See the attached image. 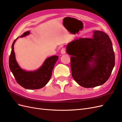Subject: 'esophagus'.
<instances>
[{"label": "esophagus", "instance_id": "34e87169", "mask_svg": "<svg viewBox=\"0 0 122 122\" xmlns=\"http://www.w3.org/2000/svg\"><path fill=\"white\" fill-rule=\"evenodd\" d=\"M61 53L62 54H64L66 53V48L65 47L62 48L61 49Z\"/></svg>", "mask_w": 122, "mask_h": 122}]
</instances>
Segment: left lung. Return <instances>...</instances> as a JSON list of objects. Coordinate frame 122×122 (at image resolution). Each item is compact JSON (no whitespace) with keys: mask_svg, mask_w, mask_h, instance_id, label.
<instances>
[{"mask_svg":"<svg viewBox=\"0 0 122 122\" xmlns=\"http://www.w3.org/2000/svg\"><path fill=\"white\" fill-rule=\"evenodd\" d=\"M93 33V38L76 39L67 47V53L72 55V76L85 88L104 84L115 65L114 52L109 36L102 31Z\"/></svg>","mask_w":122,"mask_h":122,"instance_id":"1","label":"left lung"}]
</instances>
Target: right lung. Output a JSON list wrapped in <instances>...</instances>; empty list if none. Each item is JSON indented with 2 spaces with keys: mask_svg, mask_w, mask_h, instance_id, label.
Wrapping results in <instances>:
<instances>
[{
  "mask_svg": "<svg viewBox=\"0 0 122 122\" xmlns=\"http://www.w3.org/2000/svg\"><path fill=\"white\" fill-rule=\"evenodd\" d=\"M29 33V31L25 32L20 37L26 36ZM16 39L13 42L9 57V67L16 81L21 86L27 89H38L44 87L50 80L52 70L58 57L55 55L48 57L42 66L36 71H25L20 68L15 60L14 45Z\"/></svg>",
  "mask_w": 122,
  "mask_h": 122,
  "instance_id": "right-lung-1",
  "label": "right lung"
}]
</instances>
